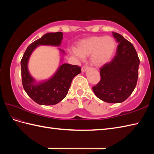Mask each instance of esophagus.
<instances>
[{"mask_svg": "<svg viewBox=\"0 0 154 154\" xmlns=\"http://www.w3.org/2000/svg\"><path fill=\"white\" fill-rule=\"evenodd\" d=\"M87 69H88V67H87V66H83V67H82V69H81V71H82V72H85Z\"/></svg>", "mask_w": 154, "mask_h": 154, "instance_id": "obj_1", "label": "esophagus"}]
</instances>
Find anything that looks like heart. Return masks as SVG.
<instances>
[{
    "label": "heart",
    "mask_w": 154,
    "mask_h": 154,
    "mask_svg": "<svg viewBox=\"0 0 154 154\" xmlns=\"http://www.w3.org/2000/svg\"><path fill=\"white\" fill-rule=\"evenodd\" d=\"M116 48L110 36H93L80 41L72 53L79 59L90 56V63L95 67H102L110 61Z\"/></svg>",
    "instance_id": "b5f03b06"
}]
</instances>
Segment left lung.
<instances>
[{
  "label": "left lung",
  "instance_id": "8db88e82",
  "mask_svg": "<svg viewBox=\"0 0 154 154\" xmlns=\"http://www.w3.org/2000/svg\"><path fill=\"white\" fill-rule=\"evenodd\" d=\"M112 35L119 44L116 55L110 63L100 69V81L93 90L104 102L120 103L126 100L135 89L140 60L129 41L116 32Z\"/></svg>",
  "mask_w": 154,
  "mask_h": 154
}]
</instances>
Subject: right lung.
Returning a JSON list of instances; mask_svg holds the SVG:
<instances>
[{"label": "right lung", "mask_w": 154, "mask_h": 154, "mask_svg": "<svg viewBox=\"0 0 154 154\" xmlns=\"http://www.w3.org/2000/svg\"><path fill=\"white\" fill-rule=\"evenodd\" d=\"M62 40L63 33L61 32L45 34L29 45L22 58L20 64L23 87L28 95L40 105H54L63 100L67 95L72 80L81 71V67L77 65L61 63L65 53L58 48L61 55L60 65L51 77L37 81L29 72V59L39 45L60 47Z\"/></svg>", "instance_id": "right-lung-1"}]
</instances>
